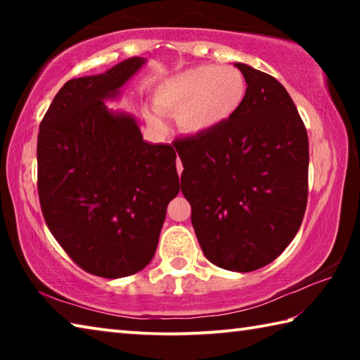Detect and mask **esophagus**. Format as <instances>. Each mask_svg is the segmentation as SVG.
<instances>
[{"label":"esophagus","mask_w":360,"mask_h":360,"mask_svg":"<svg viewBox=\"0 0 360 360\" xmlns=\"http://www.w3.org/2000/svg\"><path fill=\"white\" fill-rule=\"evenodd\" d=\"M176 168H178V173L181 174V172H182V163H181V160L176 162Z\"/></svg>","instance_id":"obj_1"}]
</instances>
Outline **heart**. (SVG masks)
Wrapping results in <instances>:
<instances>
[{
  "label": "heart",
  "mask_w": 360,
  "mask_h": 360,
  "mask_svg": "<svg viewBox=\"0 0 360 360\" xmlns=\"http://www.w3.org/2000/svg\"><path fill=\"white\" fill-rule=\"evenodd\" d=\"M248 84L235 68L202 65L178 72L157 85L154 106L176 115L181 131L202 135L235 117L246 100ZM149 119L158 124L155 114Z\"/></svg>",
  "instance_id": "obj_1"
}]
</instances>
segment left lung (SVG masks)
<instances>
[{
    "instance_id": "left-lung-1",
    "label": "left lung",
    "mask_w": 360,
    "mask_h": 360,
    "mask_svg": "<svg viewBox=\"0 0 360 360\" xmlns=\"http://www.w3.org/2000/svg\"><path fill=\"white\" fill-rule=\"evenodd\" d=\"M248 84L235 117L176 139L181 191L206 259L230 271L259 270L300 229L308 202V135L275 77L235 63Z\"/></svg>"
}]
</instances>
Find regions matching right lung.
<instances>
[{"label": "right lung", "instance_id": "right-lung-1", "mask_svg": "<svg viewBox=\"0 0 360 360\" xmlns=\"http://www.w3.org/2000/svg\"><path fill=\"white\" fill-rule=\"evenodd\" d=\"M144 65L125 60L105 75L71 79L38 135L42 216L65 252L90 275H135L154 257L167 206L179 192L176 150L149 144L106 98Z\"/></svg>", "mask_w": 360, "mask_h": 360}]
</instances>
